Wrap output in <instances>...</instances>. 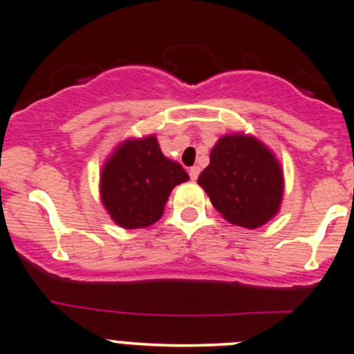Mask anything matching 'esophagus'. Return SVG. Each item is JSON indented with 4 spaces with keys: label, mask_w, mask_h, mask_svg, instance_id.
Returning <instances> with one entry per match:
<instances>
[{
    "label": "esophagus",
    "mask_w": 354,
    "mask_h": 354,
    "mask_svg": "<svg viewBox=\"0 0 354 354\" xmlns=\"http://www.w3.org/2000/svg\"><path fill=\"white\" fill-rule=\"evenodd\" d=\"M199 173H201V169L197 166H194V167H190V169H188V174H190V178H192V180H197Z\"/></svg>",
    "instance_id": "34e87169"
}]
</instances>
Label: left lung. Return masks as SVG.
Segmentation results:
<instances>
[{"instance_id": "1", "label": "left lung", "mask_w": 354, "mask_h": 354, "mask_svg": "<svg viewBox=\"0 0 354 354\" xmlns=\"http://www.w3.org/2000/svg\"><path fill=\"white\" fill-rule=\"evenodd\" d=\"M197 183L225 220L246 229L269 222L281 204V167L260 141L250 136L234 134L218 141Z\"/></svg>"}]
</instances>
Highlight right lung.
I'll use <instances>...</instances> for the list:
<instances>
[{
	"mask_svg": "<svg viewBox=\"0 0 354 354\" xmlns=\"http://www.w3.org/2000/svg\"><path fill=\"white\" fill-rule=\"evenodd\" d=\"M187 180L183 167L162 155L153 136L131 140L118 147L102 169L101 199L113 222L140 229L157 222L171 190Z\"/></svg>",
	"mask_w": 354,
	"mask_h": 354,
	"instance_id": "obj_1",
	"label": "right lung"
}]
</instances>
